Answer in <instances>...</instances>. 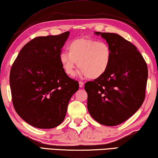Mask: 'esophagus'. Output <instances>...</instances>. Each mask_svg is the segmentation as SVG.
I'll return each instance as SVG.
<instances>
[{
	"mask_svg": "<svg viewBox=\"0 0 158 158\" xmlns=\"http://www.w3.org/2000/svg\"><path fill=\"white\" fill-rule=\"evenodd\" d=\"M79 87H80V88H82V87L84 86V82H83V81H79Z\"/></svg>",
	"mask_w": 158,
	"mask_h": 158,
	"instance_id": "esophagus-1",
	"label": "esophagus"
}]
</instances>
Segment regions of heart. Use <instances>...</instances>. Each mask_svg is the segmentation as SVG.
<instances>
[{
	"label": "heart",
	"instance_id": "obj_1",
	"mask_svg": "<svg viewBox=\"0 0 158 158\" xmlns=\"http://www.w3.org/2000/svg\"><path fill=\"white\" fill-rule=\"evenodd\" d=\"M68 52L60 55V62L68 76L74 74L77 63L81 76L96 79L102 77L110 64L111 48L106 42L94 39L79 38L70 42Z\"/></svg>",
	"mask_w": 158,
	"mask_h": 158
}]
</instances>
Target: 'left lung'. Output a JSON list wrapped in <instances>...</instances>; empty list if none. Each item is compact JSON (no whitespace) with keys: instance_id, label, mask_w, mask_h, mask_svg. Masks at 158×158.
I'll list each match as a JSON object with an SVG mask.
<instances>
[{"instance_id":"1","label":"left lung","mask_w":158,"mask_h":158,"mask_svg":"<svg viewBox=\"0 0 158 158\" xmlns=\"http://www.w3.org/2000/svg\"><path fill=\"white\" fill-rule=\"evenodd\" d=\"M109 44L112 58L107 72L88 81L87 109L102 125L114 126L131 117L144 102L148 67L137 48L121 35L95 32Z\"/></svg>"}]
</instances>
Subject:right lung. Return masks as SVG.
Listing matches in <instances>:
<instances>
[{"instance_id":"1","label":"right lung","mask_w":158,"mask_h":158,"mask_svg":"<svg viewBox=\"0 0 158 158\" xmlns=\"http://www.w3.org/2000/svg\"><path fill=\"white\" fill-rule=\"evenodd\" d=\"M69 32L37 37L25 44L10 73L12 101L22 119L37 128H55L64 121L68 103L79 89L60 62Z\"/></svg>"}]
</instances>
